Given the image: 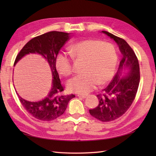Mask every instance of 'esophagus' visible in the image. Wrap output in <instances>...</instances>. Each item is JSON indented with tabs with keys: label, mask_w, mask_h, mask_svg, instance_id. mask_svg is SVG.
<instances>
[{
	"label": "esophagus",
	"mask_w": 156,
	"mask_h": 156,
	"mask_svg": "<svg viewBox=\"0 0 156 156\" xmlns=\"http://www.w3.org/2000/svg\"><path fill=\"white\" fill-rule=\"evenodd\" d=\"M78 97H80V98H86L87 97V95H82V94H78L77 95Z\"/></svg>",
	"instance_id": "obj_1"
}]
</instances>
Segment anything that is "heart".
Wrapping results in <instances>:
<instances>
[{"label": "heart", "mask_w": 156, "mask_h": 156, "mask_svg": "<svg viewBox=\"0 0 156 156\" xmlns=\"http://www.w3.org/2000/svg\"><path fill=\"white\" fill-rule=\"evenodd\" d=\"M69 51L73 58L84 59L83 73L69 80V91L80 94L91 92L96 85H104L111 81L117 63V54L114 45L108 42L87 39L71 45ZM55 67L59 74L68 76L72 72V61L68 55L59 53L55 58Z\"/></svg>", "instance_id": "1"}]
</instances>
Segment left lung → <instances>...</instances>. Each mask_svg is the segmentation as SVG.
<instances>
[{
  "mask_svg": "<svg viewBox=\"0 0 156 156\" xmlns=\"http://www.w3.org/2000/svg\"><path fill=\"white\" fill-rule=\"evenodd\" d=\"M117 44L121 54L117 74L104 94L97 97L98 105L90 109V114L102 122L114 121L119 118L131 107L136 96L140 80V66L133 49L124 39L107 31H102Z\"/></svg>",
  "mask_w": 156,
  "mask_h": 156,
  "instance_id": "left-lung-1",
  "label": "left lung"
}]
</instances>
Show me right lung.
Returning a JSON list of instances; mask_svg holds the SVG:
<instances>
[{
    "instance_id": "right-lung-1",
    "label": "right lung",
    "mask_w": 156,
    "mask_h": 156,
    "mask_svg": "<svg viewBox=\"0 0 156 156\" xmlns=\"http://www.w3.org/2000/svg\"><path fill=\"white\" fill-rule=\"evenodd\" d=\"M70 37V34L50 31L31 39L19 52L15 59V66L28 54L41 55L50 68L52 75L51 89L47 96L38 101H29L21 98L17 92L22 105L33 117L41 121H50L57 119L65 112L69 101L75 97L74 94L62 95L64 88L61 84L55 67V58L59 51Z\"/></svg>"
}]
</instances>
